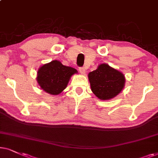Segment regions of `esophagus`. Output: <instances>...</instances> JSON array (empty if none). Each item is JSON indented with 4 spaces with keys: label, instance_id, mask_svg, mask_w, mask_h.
<instances>
[{
    "label": "esophagus",
    "instance_id": "obj_1",
    "mask_svg": "<svg viewBox=\"0 0 158 158\" xmlns=\"http://www.w3.org/2000/svg\"><path fill=\"white\" fill-rule=\"evenodd\" d=\"M79 72H80L81 74H85V69L84 68V67H80V68L79 69Z\"/></svg>",
    "mask_w": 158,
    "mask_h": 158
}]
</instances>
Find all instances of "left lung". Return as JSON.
Instances as JSON below:
<instances>
[{"label":"left lung","mask_w":158,"mask_h":158,"mask_svg":"<svg viewBox=\"0 0 158 158\" xmlns=\"http://www.w3.org/2000/svg\"><path fill=\"white\" fill-rule=\"evenodd\" d=\"M93 93L100 100L113 98L123 89L125 77L123 73L108 64H100L88 74Z\"/></svg>","instance_id":"obj_1"}]
</instances>
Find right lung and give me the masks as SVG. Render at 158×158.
<instances>
[{
    "mask_svg": "<svg viewBox=\"0 0 158 158\" xmlns=\"http://www.w3.org/2000/svg\"><path fill=\"white\" fill-rule=\"evenodd\" d=\"M75 73H77L75 69L64 66L58 60H52L40 68L37 79L44 91L56 95L66 87L71 77Z\"/></svg>",
    "mask_w": 158,
    "mask_h": 158,
    "instance_id": "1",
    "label": "right lung"
}]
</instances>
